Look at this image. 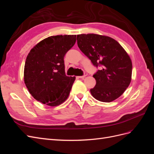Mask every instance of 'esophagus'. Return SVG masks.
Masks as SVG:
<instances>
[{"mask_svg": "<svg viewBox=\"0 0 154 154\" xmlns=\"http://www.w3.org/2000/svg\"><path fill=\"white\" fill-rule=\"evenodd\" d=\"M87 75V74L85 72V74H84V75H83V76H78V78H81V79H83V78H85V76Z\"/></svg>", "mask_w": 154, "mask_h": 154, "instance_id": "34e87169", "label": "esophagus"}]
</instances>
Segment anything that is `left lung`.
<instances>
[{"label":"left lung","instance_id":"left-lung-1","mask_svg":"<svg viewBox=\"0 0 154 154\" xmlns=\"http://www.w3.org/2000/svg\"><path fill=\"white\" fill-rule=\"evenodd\" d=\"M78 48L94 66L100 65L93 77L96 86L92 96L102 102H111L122 96L132 78V63L125 50L116 40L96 34L77 35Z\"/></svg>","mask_w":154,"mask_h":154}]
</instances>
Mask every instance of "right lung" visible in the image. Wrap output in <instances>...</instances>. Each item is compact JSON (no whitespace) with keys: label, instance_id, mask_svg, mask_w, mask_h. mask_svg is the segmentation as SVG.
Here are the masks:
<instances>
[{"label":"right lung","instance_id":"obj_1","mask_svg":"<svg viewBox=\"0 0 154 154\" xmlns=\"http://www.w3.org/2000/svg\"><path fill=\"white\" fill-rule=\"evenodd\" d=\"M76 35L51 36L32 48L26 58L24 79L31 96L41 103L58 106L69 97L75 76H67L64 57Z\"/></svg>","mask_w":154,"mask_h":154}]
</instances>
